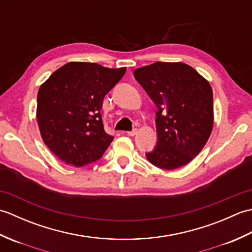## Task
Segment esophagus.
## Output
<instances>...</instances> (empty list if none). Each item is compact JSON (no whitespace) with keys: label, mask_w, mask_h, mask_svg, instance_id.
<instances>
[{"label":"esophagus","mask_w":252,"mask_h":252,"mask_svg":"<svg viewBox=\"0 0 252 252\" xmlns=\"http://www.w3.org/2000/svg\"><path fill=\"white\" fill-rule=\"evenodd\" d=\"M137 133V131H136V129H134V130H132V131H129V132H126V134L129 135V136H134L135 134Z\"/></svg>","instance_id":"34e87169"}]
</instances>
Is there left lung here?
Returning <instances> with one entry per match:
<instances>
[{
	"label": "left lung",
	"mask_w": 252,
	"mask_h": 252,
	"mask_svg": "<svg viewBox=\"0 0 252 252\" xmlns=\"http://www.w3.org/2000/svg\"><path fill=\"white\" fill-rule=\"evenodd\" d=\"M134 78L157 107V144L146 154L160 169L174 170L191 161L213 127L210 84L183 63L156 62L134 70Z\"/></svg>",
	"instance_id": "1"
}]
</instances>
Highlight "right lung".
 I'll list each match as a JSON object with an SVG mask.
<instances>
[{
    "label": "right lung",
    "instance_id": "right-lung-1",
    "mask_svg": "<svg viewBox=\"0 0 252 252\" xmlns=\"http://www.w3.org/2000/svg\"><path fill=\"white\" fill-rule=\"evenodd\" d=\"M126 68L71 62L52 73L37 92L36 119L45 145L74 167L98 160L114 136L107 134L100 109L105 95Z\"/></svg>",
    "mask_w": 252,
    "mask_h": 252
}]
</instances>
